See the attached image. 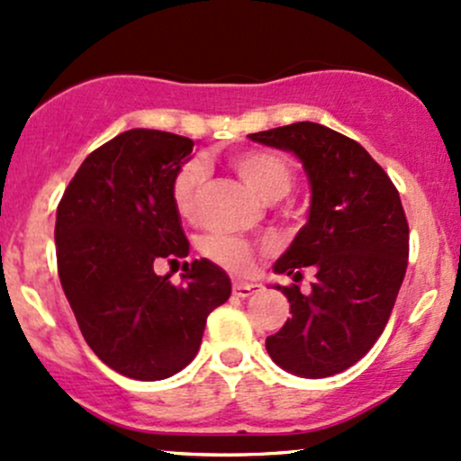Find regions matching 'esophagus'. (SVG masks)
Listing matches in <instances>:
<instances>
[{
  "label": "esophagus",
  "mask_w": 461,
  "mask_h": 461,
  "mask_svg": "<svg viewBox=\"0 0 461 461\" xmlns=\"http://www.w3.org/2000/svg\"><path fill=\"white\" fill-rule=\"evenodd\" d=\"M231 291L239 297H249L258 291V285H251V282H234V288H231Z\"/></svg>",
  "instance_id": "1"
}]
</instances>
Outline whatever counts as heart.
<instances>
[{
    "mask_svg": "<svg viewBox=\"0 0 461 461\" xmlns=\"http://www.w3.org/2000/svg\"><path fill=\"white\" fill-rule=\"evenodd\" d=\"M231 166L240 179L256 192L260 199L277 201L288 194L293 185V168L286 157L273 150H242L231 157ZM205 181V166L201 161H188L175 175L170 196L179 216L190 219L199 203L201 188ZM201 251L214 260L216 265L234 273H245L251 269V247L240 239L225 234H210L201 242Z\"/></svg>",
    "mask_w": 461,
    "mask_h": 461,
    "instance_id": "b5f03b06",
    "label": "heart"
}]
</instances>
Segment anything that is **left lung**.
<instances>
[{"label":"left lung","mask_w":461,"mask_h":461,"mask_svg":"<svg viewBox=\"0 0 461 461\" xmlns=\"http://www.w3.org/2000/svg\"><path fill=\"white\" fill-rule=\"evenodd\" d=\"M249 140L295 155L311 185L306 225L273 271L293 282L304 269L315 277L308 293L276 285L291 320L267 337V352L295 376H332L370 352L392 315L409 258L401 194L358 141L323 124L277 126Z\"/></svg>","instance_id":"8db88e82"}]
</instances>
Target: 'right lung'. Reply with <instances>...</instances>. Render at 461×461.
Here are the masks:
<instances>
[{
	"label": "right lung",
	"mask_w": 461,
	"mask_h": 461,
	"mask_svg": "<svg viewBox=\"0 0 461 461\" xmlns=\"http://www.w3.org/2000/svg\"><path fill=\"white\" fill-rule=\"evenodd\" d=\"M194 141L131 129L80 164L57 210L59 277L95 357L122 376L161 381L199 352L205 320L231 295L230 276L194 260L184 285L155 262L190 251L170 188Z\"/></svg>",
	"instance_id": "1"
}]
</instances>
